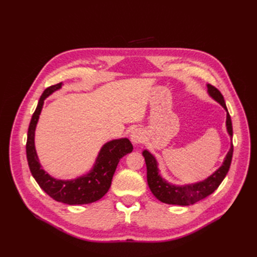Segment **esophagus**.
<instances>
[{"label":"esophagus","instance_id":"34e87169","mask_svg":"<svg viewBox=\"0 0 257 257\" xmlns=\"http://www.w3.org/2000/svg\"><path fill=\"white\" fill-rule=\"evenodd\" d=\"M131 141L135 145L144 142V133L141 128H134L131 133Z\"/></svg>","mask_w":257,"mask_h":257}]
</instances>
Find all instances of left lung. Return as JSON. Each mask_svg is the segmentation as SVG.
<instances>
[{"mask_svg": "<svg viewBox=\"0 0 257 257\" xmlns=\"http://www.w3.org/2000/svg\"><path fill=\"white\" fill-rule=\"evenodd\" d=\"M208 91L209 94L211 95L215 100H217L225 109L227 111L226 104H225L224 97L222 93L216 89L214 85L208 84ZM226 126L227 132L232 137V125H231V119L230 115L227 111V119H226ZM232 151H234V146L231 144L230 149L225 158V161L223 165L216 170L214 174H212L206 180L195 183V184H189L185 186H176L167 183L164 179L159 175V168H158V163L155 161L154 157L145 150L143 152V155L146 161L147 165V180L148 184H149V188L153 195L157 197L159 200L163 201V203H166L169 205H179V206H189L197 203V201L206 198L209 196L210 194H212L221 182L223 179L228 173L230 163L232 159Z\"/></svg>", "mask_w": 257, "mask_h": 257, "instance_id": "obj_1", "label": "left lung"}]
</instances>
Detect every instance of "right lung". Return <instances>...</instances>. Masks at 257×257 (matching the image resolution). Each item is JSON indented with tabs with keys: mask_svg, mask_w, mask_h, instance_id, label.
<instances>
[{
	"mask_svg": "<svg viewBox=\"0 0 257 257\" xmlns=\"http://www.w3.org/2000/svg\"><path fill=\"white\" fill-rule=\"evenodd\" d=\"M61 84L62 82L50 85L43 92L40 100H38V105L32 115V119H31L28 131V164L31 174L38 185L54 200L67 205L94 203L102 198L109 190L116 166L124 155L133 151V146L126 138L111 141L104 145L98 154L94 168L87 176L71 181L57 180V179L50 177L41 167L40 162H38L34 147V133L45 98L49 96L53 91L60 89Z\"/></svg>",
	"mask_w": 257,
	"mask_h": 257,
	"instance_id": "add662e5",
	"label": "right lung"
}]
</instances>
